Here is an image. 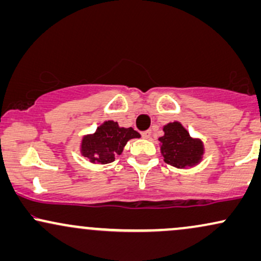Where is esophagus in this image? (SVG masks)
<instances>
[{
	"label": "esophagus",
	"instance_id": "1",
	"mask_svg": "<svg viewBox=\"0 0 261 261\" xmlns=\"http://www.w3.org/2000/svg\"><path fill=\"white\" fill-rule=\"evenodd\" d=\"M151 134H152L151 130H146V131H142V133H141L143 139H149V137H151Z\"/></svg>",
	"mask_w": 261,
	"mask_h": 261
}]
</instances>
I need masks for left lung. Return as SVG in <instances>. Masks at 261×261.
Wrapping results in <instances>:
<instances>
[{"instance_id": "1", "label": "left lung", "mask_w": 261, "mask_h": 261, "mask_svg": "<svg viewBox=\"0 0 261 261\" xmlns=\"http://www.w3.org/2000/svg\"><path fill=\"white\" fill-rule=\"evenodd\" d=\"M164 136L160 137L164 162L176 168L193 167L201 161L203 145L200 140L191 139L180 122L174 121L163 127Z\"/></svg>"}]
</instances>
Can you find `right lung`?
Returning <instances> with one entry per match:
<instances>
[{
  "mask_svg": "<svg viewBox=\"0 0 261 261\" xmlns=\"http://www.w3.org/2000/svg\"><path fill=\"white\" fill-rule=\"evenodd\" d=\"M135 137H140V134L133 127H119L118 122L109 120L93 135L83 137L81 152L92 163H110L116 154H121L127 141Z\"/></svg>",
  "mask_w": 261,
  "mask_h": 261,
  "instance_id": "1",
  "label": "right lung"
}]
</instances>
